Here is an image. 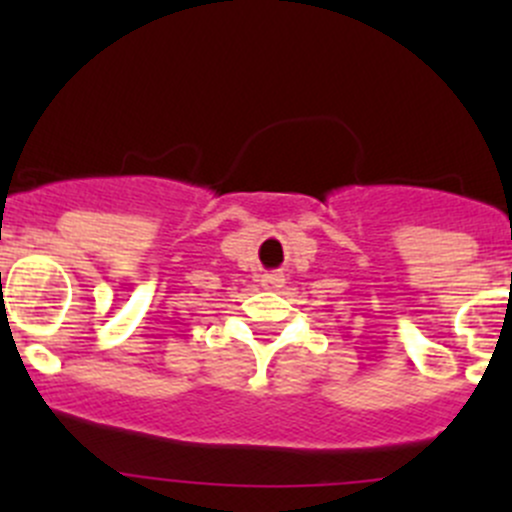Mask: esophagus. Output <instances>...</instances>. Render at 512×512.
Masks as SVG:
<instances>
[{"label": "esophagus", "instance_id": "1", "mask_svg": "<svg viewBox=\"0 0 512 512\" xmlns=\"http://www.w3.org/2000/svg\"><path fill=\"white\" fill-rule=\"evenodd\" d=\"M262 285H265V287H282V285H285V275H282V272H265V275H262Z\"/></svg>", "mask_w": 512, "mask_h": 512}]
</instances>
